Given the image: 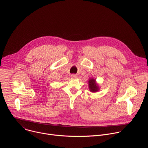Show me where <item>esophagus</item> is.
<instances>
[{"label":"esophagus","mask_w":148,"mask_h":148,"mask_svg":"<svg viewBox=\"0 0 148 148\" xmlns=\"http://www.w3.org/2000/svg\"><path fill=\"white\" fill-rule=\"evenodd\" d=\"M71 77L73 78H76L77 77V75H75V74H72V75H71Z\"/></svg>","instance_id":"obj_1"}]
</instances>
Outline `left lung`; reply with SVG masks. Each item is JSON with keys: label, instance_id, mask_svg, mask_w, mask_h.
I'll return each instance as SVG.
<instances>
[{"label": "left lung", "instance_id": "1", "mask_svg": "<svg viewBox=\"0 0 148 148\" xmlns=\"http://www.w3.org/2000/svg\"><path fill=\"white\" fill-rule=\"evenodd\" d=\"M88 88L91 92H97L99 91V86L94 78H90L88 79Z\"/></svg>", "mask_w": 148, "mask_h": 148}]
</instances>
